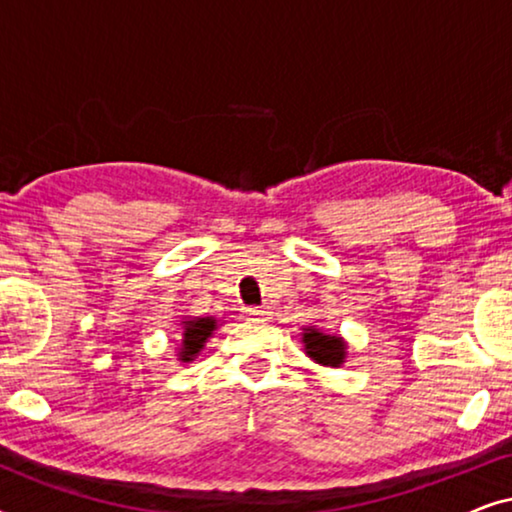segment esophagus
<instances>
[{"instance_id":"34e87169","label":"esophagus","mask_w":512,"mask_h":512,"mask_svg":"<svg viewBox=\"0 0 512 512\" xmlns=\"http://www.w3.org/2000/svg\"><path fill=\"white\" fill-rule=\"evenodd\" d=\"M244 312H247V317L251 319H265L270 314L265 307H244Z\"/></svg>"}]
</instances>
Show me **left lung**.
I'll return each instance as SVG.
<instances>
[{
	"label": "left lung",
	"instance_id": "8db88e82",
	"mask_svg": "<svg viewBox=\"0 0 512 512\" xmlns=\"http://www.w3.org/2000/svg\"><path fill=\"white\" fill-rule=\"evenodd\" d=\"M300 342L305 345V354L310 356L314 363H319V366L338 368L345 363L347 345L345 340L338 338V335H326L321 333L319 328L307 326L303 328V340Z\"/></svg>",
	"mask_w": 512,
	"mask_h": 512
}]
</instances>
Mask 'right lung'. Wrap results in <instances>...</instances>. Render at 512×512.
<instances>
[{"label":"right lung","instance_id":"add662e5","mask_svg":"<svg viewBox=\"0 0 512 512\" xmlns=\"http://www.w3.org/2000/svg\"><path fill=\"white\" fill-rule=\"evenodd\" d=\"M184 324V335H181V347H179V361L188 363L202 352L209 335L216 331V319L214 317H195L181 321Z\"/></svg>","mask_w":512,"mask_h":512}]
</instances>
